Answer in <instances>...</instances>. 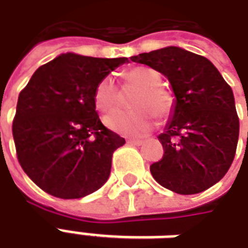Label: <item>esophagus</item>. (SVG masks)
Returning a JSON list of instances; mask_svg holds the SVG:
<instances>
[{
	"label": "esophagus",
	"instance_id": "esophagus-1",
	"mask_svg": "<svg viewBox=\"0 0 248 248\" xmlns=\"http://www.w3.org/2000/svg\"><path fill=\"white\" fill-rule=\"evenodd\" d=\"M143 143V140H127V145L130 146H140Z\"/></svg>",
	"mask_w": 248,
	"mask_h": 248
}]
</instances>
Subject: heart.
I'll return each mask as SVG.
<instances>
[{
    "instance_id": "1",
    "label": "heart",
    "mask_w": 248,
    "mask_h": 248,
    "mask_svg": "<svg viewBox=\"0 0 248 248\" xmlns=\"http://www.w3.org/2000/svg\"><path fill=\"white\" fill-rule=\"evenodd\" d=\"M124 86L138 87L131 101L135 110H113L105 115L103 122L108 129L124 137H143L155 124V115L167 118L174 108V95L159 86L161 76L151 67L135 66L124 74ZM121 101V93L113 77H103L94 90V102L101 111H108Z\"/></svg>"
}]
</instances>
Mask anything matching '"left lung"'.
Instances as JSON below:
<instances>
[{"label": "left lung", "instance_id": "1", "mask_svg": "<svg viewBox=\"0 0 248 248\" xmlns=\"http://www.w3.org/2000/svg\"><path fill=\"white\" fill-rule=\"evenodd\" d=\"M166 77L174 108L158 140L163 158L150 166L161 186L183 195L219 182L234 161L239 118L231 87L206 57L178 46L130 57Z\"/></svg>", "mask_w": 248, "mask_h": 248}]
</instances>
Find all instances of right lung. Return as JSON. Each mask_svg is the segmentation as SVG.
Listing matches in <instances>:
<instances>
[{
    "mask_svg": "<svg viewBox=\"0 0 248 248\" xmlns=\"http://www.w3.org/2000/svg\"><path fill=\"white\" fill-rule=\"evenodd\" d=\"M127 58L65 53L40 66L19 93L13 121L17 158L44 191L86 197L106 183L111 156L124 140L98 117L94 90Z\"/></svg>",
    "mask_w": 248,
    "mask_h": 248,
    "instance_id": "obj_1",
    "label": "right lung"
}]
</instances>
